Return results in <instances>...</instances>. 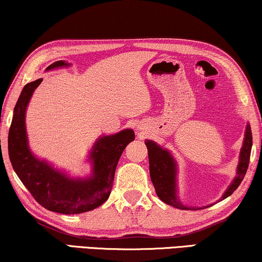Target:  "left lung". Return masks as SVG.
<instances>
[{
  "instance_id": "left-lung-1",
  "label": "left lung",
  "mask_w": 262,
  "mask_h": 262,
  "mask_svg": "<svg viewBox=\"0 0 262 262\" xmlns=\"http://www.w3.org/2000/svg\"><path fill=\"white\" fill-rule=\"evenodd\" d=\"M145 145L148 148L149 155V169H150V178H151L152 185L155 187V191L159 195V198L163 203L168 205L177 207L180 210H198L199 207L185 206L178 198V188H177V174L178 167L175 162L174 157L166 149H162L160 145H157L155 142L146 139ZM253 145V137L250 125L248 124L246 127L245 139H243V145L239 152V160L237 170H236V177L231 185L229 186L227 191L222 196L221 200L228 198L232 193L236 191L241 184L243 178L247 173L249 166L250 151H252ZM207 207V206H204Z\"/></svg>"
}]
</instances>
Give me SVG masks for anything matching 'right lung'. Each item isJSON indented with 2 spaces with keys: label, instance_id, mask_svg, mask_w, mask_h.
Returning a JSON list of instances; mask_svg holds the SVG:
<instances>
[{
  "label": "right lung",
  "instance_id": "1",
  "mask_svg": "<svg viewBox=\"0 0 262 262\" xmlns=\"http://www.w3.org/2000/svg\"><path fill=\"white\" fill-rule=\"evenodd\" d=\"M69 67L58 60L46 68ZM41 78L25 85L15 107L8 135L9 160L21 182L42 207L53 212L77 214L92 211L108 199L113 186L114 173L124 149L135 139V132L126 128L112 136L100 137L93 145L89 160L93 173L85 179H73L44 160L35 157L28 146L26 110Z\"/></svg>",
  "mask_w": 262,
  "mask_h": 262
}]
</instances>
